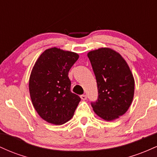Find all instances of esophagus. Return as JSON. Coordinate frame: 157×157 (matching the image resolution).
Wrapping results in <instances>:
<instances>
[{
  "label": "esophagus",
  "mask_w": 157,
  "mask_h": 157,
  "mask_svg": "<svg viewBox=\"0 0 157 157\" xmlns=\"http://www.w3.org/2000/svg\"><path fill=\"white\" fill-rule=\"evenodd\" d=\"M80 98L82 99V100H86V99H87V96H86V94H82V95H81V96H80Z\"/></svg>",
  "instance_id": "1"
}]
</instances>
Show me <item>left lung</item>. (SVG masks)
<instances>
[{"instance_id": "left-lung-1", "label": "left lung", "mask_w": 157, "mask_h": 157, "mask_svg": "<svg viewBox=\"0 0 157 157\" xmlns=\"http://www.w3.org/2000/svg\"><path fill=\"white\" fill-rule=\"evenodd\" d=\"M96 77L98 98L91 102L94 111L106 121L116 120L130 107L134 94V79L118 52L100 48L88 53Z\"/></svg>"}]
</instances>
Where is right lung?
Returning a JSON list of instances; mask_svg holds the SVG:
<instances>
[{"label":"right lung","instance_id":"1","mask_svg":"<svg viewBox=\"0 0 157 157\" xmlns=\"http://www.w3.org/2000/svg\"><path fill=\"white\" fill-rule=\"evenodd\" d=\"M79 55L56 47L46 49L36 61L29 89L34 108L45 121L62 125L71 120L80 97L71 91L68 71Z\"/></svg>","mask_w":157,"mask_h":157}]
</instances>
